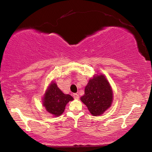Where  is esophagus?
Instances as JSON below:
<instances>
[{"label":"esophagus","mask_w":152,"mask_h":152,"mask_svg":"<svg viewBox=\"0 0 152 152\" xmlns=\"http://www.w3.org/2000/svg\"><path fill=\"white\" fill-rule=\"evenodd\" d=\"M73 96H74V98L75 99H79V95L78 94H76V93H75V94H73Z\"/></svg>","instance_id":"esophagus-1"}]
</instances>
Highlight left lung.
Returning <instances> with one entry per match:
<instances>
[{
	"mask_svg": "<svg viewBox=\"0 0 152 152\" xmlns=\"http://www.w3.org/2000/svg\"><path fill=\"white\" fill-rule=\"evenodd\" d=\"M113 98L111 86L101 74L89 80L80 100L93 116H99L111 106Z\"/></svg>",
	"mask_w": 152,
	"mask_h": 152,
	"instance_id": "obj_1",
	"label": "left lung"
}]
</instances>
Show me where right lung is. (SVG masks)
<instances>
[{"label": "right lung", "mask_w": 152, "mask_h": 152, "mask_svg": "<svg viewBox=\"0 0 152 152\" xmlns=\"http://www.w3.org/2000/svg\"><path fill=\"white\" fill-rule=\"evenodd\" d=\"M43 104L48 113L53 116H60L64 113L67 103L73 101L70 94H65L58 88L57 84L52 82L43 97Z\"/></svg>", "instance_id": "1"}]
</instances>
